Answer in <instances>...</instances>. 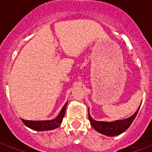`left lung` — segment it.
Listing matches in <instances>:
<instances>
[{
  "mask_svg": "<svg viewBox=\"0 0 152 152\" xmlns=\"http://www.w3.org/2000/svg\"><path fill=\"white\" fill-rule=\"evenodd\" d=\"M140 107L138 108L136 113L130 118L124 119V120H118L115 121H111V122H106V121H98L94 120L91 117L90 113H88L89 121H90L91 125L97 132L101 134L106 135L108 137H114L122 133L129 129L131 124L132 123L133 120L136 118Z\"/></svg>",
  "mask_w": 152,
  "mask_h": 152,
  "instance_id": "8db88e82",
  "label": "left lung"
}]
</instances>
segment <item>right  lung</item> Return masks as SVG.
Listing matches in <instances>:
<instances>
[{
	"instance_id": "right-lung-1",
	"label": "right lung",
	"mask_w": 152,
	"mask_h": 152,
	"mask_svg": "<svg viewBox=\"0 0 152 152\" xmlns=\"http://www.w3.org/2000/svg\"><path fill=\"white\" fill-rule=\"evenodd\" d=\"M67 102L64 104V106L61 109L59 115L55 119L50 121H27L21 119V121L27 127L33 130H36V131H46V130L54 129L56 128L59 127L60 125L61 124L62 120L64 117V113H65Z\"/></svg>"
}]
</instances>
